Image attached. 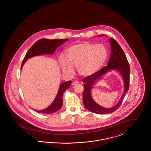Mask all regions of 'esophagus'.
Segmentation results:
<instances>
[{
	"label": "esophagus",
	"mask_w": 151,
	"mask_h": 151,
	"mask_svg": "<svg viewBox=\"0 0 151 151\" xmlns=\"http://www.w3.org/2000/svg\"><path fill=\"white\" fill-rule=\"evenodd\" d=\"M79 83V81H77V80H75V81H73V82L72 83V85H75V84H78Z\"/></svg>",
	"instance_id": "obj_1"
}]
</instances>
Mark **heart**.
I'll use <instances>...</instances> for the list:
<instances>
[{
    "label": "heart",
    "instance_id": "heart-1",
    "mask_svg": "<svg viewBox=\"0 0 151 151\" xmlns=\"http://www.w3.org/2000/svg\"><path fill=\"white\" fill-rule=\"evenodd\" d=\"M65 54L67 60L63 55L59 57L63 71L72 73L75 67L80 75L88 77L98 72L104 65L108 50L104 45L84 42L72 45L66 49Z\"/></svg>",
    "mask_w": 151,
    "mask_h": 151
}]
</instances>
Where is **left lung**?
<instances>
[{"label": "left lung", "mask_w": 151, "mask_h": 151, "mask_svg": "<svg viewBox=\"0 0 151 151\" xmlns=\"http://www.w3.org/2000/svg\"><path fill=\"white\" fill-rule=\"evenodd\" d=\"M102 35H100L101 36ZM111 45V56L107 65L103 67L95 74L83 79L84 83L83 91V103L85 107L90 111L99 114H105L114 112L120 107L123 99L129 89L130 67L126 56L122 47L114 38L109 39ZM111 69H116L122 74L125 83V91L119 102L113 108H103L96 104L92 99L90 91L93 83L106 72Z\"/></svg>", "instance_id": "8db88e82"}]
</instances>
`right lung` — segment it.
I'll return each mask as SVG.
<instances>
[{"mask_svg":"<svg viewBox=\"0 0 151 151\" xmlns=\"http://www.w3.org/2000/svg\"><path fill=\"white\" fill-rule=\"evenodd\" d=\"M67 40L68 39L67 38L65 40H49L45 38L39 40L33 45V46L27 52L21 65V70L22 65L25 63L28 59L39 55L53 54L58 47L65 43ZM71 83V81H68L62 84L59 86L57 97L49 107L42 110H34L38 113L45 114H51L57 111L58 110L62 108L63 105L62 97L63 93L67 89L70 88Z\"/></svg>","mask_w":151,"mask_h":151,"instance_id":"right-lung-1","label":"right lung"}]
</instances>
